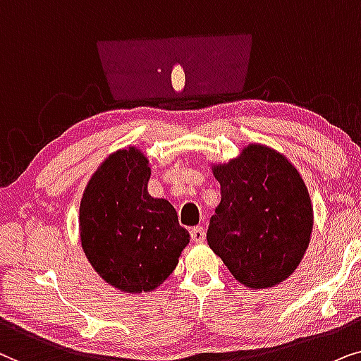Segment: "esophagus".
Returning a JSON list of instances; mask_svg holds the SVG:
<instances>
[{
    "label": "esophagus",
    "instance_id": "obj_1",
    "mask_svg": "<svg viewBox=\"0 0 361 361\" xmlns=\"http://www.w3.org/2000/svg\"><path fill=\"white\" fill-rule=\"evenodd\" d=\"M190 234H191V241L193 243H196V244L204 243L206 233H204V228H201V226H196V228L191 229Z\"/></svg>",
    "mask_w": 361,
    "mask_h": 361
}]
</instances>
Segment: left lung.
<instances>
[{
    "label": "left lung",
    "mask_w": 361,
    "mask_h": 361,
    "mask_svg": "<svg viewBox=\"0 0 361 361\" xmlns=\"http://www.w3.org/2000/svg\"><path fill=\"white\" fill-rule=\"evenodd\" d=\"M221 203L206 239L229 272L249 289H269L295 272L309 247L314 208L287 158L249 143L241 155L213 165Z\"/></svg>",
    "instance_id": "8db88e82"
}]
</instances>
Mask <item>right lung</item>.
<instances>
[{"instance_id": "1", "label": "right lung", "mask_w": 361, "mask_h": 361, "mask_svg": "<svg viewBox=\"0 0 361 361\" xmlns=\"http://www.w3.org/2000/svg\"><path fill=\"white\" fill-rule=\"evenodd\" d=\"M150 175L138 148L117 150L97 168L80 200L85 257L107 284L127 294L163 284L190 243L170 201L148 195Z\"/></svg>"}]
</instances>
